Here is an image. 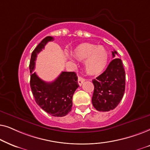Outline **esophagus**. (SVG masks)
<instances>
[{
    "mask_svg": "<svg viewBox=\"0 0 150 150\" xmlns=\"http://www.w3.org/2000/svg\"><path fill=\"white\" fill-rule=\"evenodd\" d=\"M84 81H85V79L83 78V77H81V76L78 77V84L79 86L82 85V83L84 82Z\"/></svg>",
    "mask_w": 150,
    "mask_h": 150,
    "instance_id": "34e87169",
    "label": "esophagus"
}]
</instances>
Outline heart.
I'll list each match as a JSON object with an SVG mask.
<instances>
[{"mask_svg": "<svg viewBox=\"0 0 150 150\" xmlns=\"http://www.w3.org/2000/svg\"><path fill=\"white\" fill-rule=\"evenodd\" d=\"M74 55L79 61L85 62L86 71L91 75L102 72L108 60V51L102 46L83 43L74 50Z\"/></svg>", "mask_w": 150, "mask_h": 150, "instance_id": "1", "label": "heart"}]
</instances>
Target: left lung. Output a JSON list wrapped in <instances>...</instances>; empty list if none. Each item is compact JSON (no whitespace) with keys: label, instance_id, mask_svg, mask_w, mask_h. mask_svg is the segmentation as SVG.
I'll return each mask as SVG.
<instances>
[{"label":"left lung","instance_id":"left-lung-1","mask_svg":"<svg viewBox=\"0 0 150 150\" xmlns=\"http://www.w3.org/2000/svg\"><path fill=\"white\" fill-rule=\"evenodd\" d=\"M112 59L107 69L93 79L94 93L92 103L98 111L107 112L115 109L123 98L125 87V73L122 61L115 58L117 52H112Z\"/></svg>","mask_w":150,"mask_h":150}]
</instances>
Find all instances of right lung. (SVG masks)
Here are the masks:
<instances>
[{"label": "right lung", "instance_id": "add662e5", "mask_svg": "<svg viewBox=\"0 0 150 150\" xmlns=\"http://www.w3.org/2000/svg\"><path fill=\"white\" fill-rule=\"evenodd\" d=\"M53 37L47 36L40 42L31 53L29 64L31 73L30 86L37 104L53 117H64L72 109L73 95L79 86L75 72H62L52 82H46L33 73L37 54L47 42L53 41Z\"/></svg>", "mask_w": 150, "mask_h": 150}]
</instances>
